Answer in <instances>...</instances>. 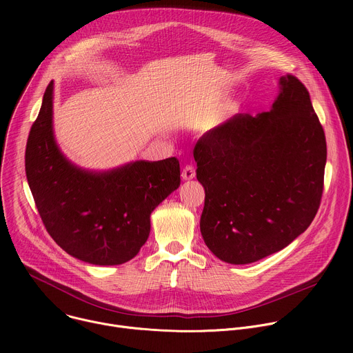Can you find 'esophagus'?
I'll return each instance as SVG.
<instances>
[{"label":"esophagus","instance_id":"1","mask_svg":"<svg viewBox=\"0 0 353 353\" xmlns=\"http://www.w3.org/2000/svg\"><path fill=\"white\" fill-rule=\"evenodd\" d=\"M183 180H192L195 177V169L191 165H187L181 172Z\"/></svg>","mask_w":353,"mask_h":353}]
</instances>
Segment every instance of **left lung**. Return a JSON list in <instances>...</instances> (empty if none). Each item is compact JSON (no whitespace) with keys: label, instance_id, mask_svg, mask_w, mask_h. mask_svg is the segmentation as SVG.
I'll use <instances>...</instances> for the list:
<instances>
[{"label":"left lung","instance_id":"obj_1","mask_svg":"<svg viewBox=\"0 0 353 353\" xmlns=\"http://www.w3.org/2000/svg\"><path fill=\"white\" fill-rule=\"evenodd\" d=\"M205 190L199 229L222 261L243 265L290 244L320 207L327 143L306 86L279 78L270 112L236 114L194 148Z\"/></svg>","mask_w":353,"mask_h":353}]
</instances>
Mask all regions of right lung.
Listing matches in <instances>:
<instances>
[{
	"label": "right lung",
	"mask_w": 353,
	"mask_h": 353,
	"mask_svg": "<svg viewBox=\"0 0 353 353\" xmlns=\"http://www.w3.org/2000/svg\"><path fill=\"white\" fill-rule=\"evenodd\" d=\"M54 82L48 83L25 154L40 218L67 253L93 265H120L148 240L150 214L180 185L176 158L88 170L68 161L53 130Z\"/></svg>",
	"instance_id": "right-lung-1"
}]
</instances>
